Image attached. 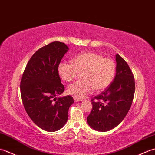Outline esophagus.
Instances as JSON below:
<instances>
[{"label":"esophagus","mask_w":155,"mask_h":155,"mask_svg":"<svg viewBox=\"0 0 155 155\" xmlns=\"http://www.w3.org/2000/svg\"><path fill=\"white\" fill-rule=\"evenodd\" d=\"M74 98V100L76 101V102H78V101H83V98H78L77 97H73Z\"/></svg>","instance_id":"esophagus-1"}]
</instances>
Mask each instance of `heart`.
Listing matches in <instances>:
<instances>
[{
  "label": "heart",
  "instance_id": "1",
  "mask_svg": "<svg viewBox=\"0 0 155 155\" xmlns=\"http://www.w3.org/2000/svg\"><path fill=\"white\" fill-rule=\"evenodd\" d=\"M71 63H59L57 72L62 81L71 82L78 72L82 81L69 85L68 93L79 97H84L94 89L101 92L110 86L116 74V64L113 58L103 57L97 52L86 51L77 54L72 58Z\"/></svg>",
  "mask_w": 155,
  "mask_h": 155
}]
</instances>
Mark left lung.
<instances>
[{"label": "left lung", "mask_w": 155, "mask_h": 155, "mask_svg": "<svg viewBox=\"0 0 155 155\" xmlns=\"http://www.w3.org/2000/svg\"><path fill=\"white\" fill-rule=\"evenodd\" d=\"M117 73L113 83L91 99L93 109L87 123L93 129L105 132L119 124L132 104L135 83L132 71L119 54L116 55Z\"/></svg>", "instance_id": "left-lung-1"}]
</instances>
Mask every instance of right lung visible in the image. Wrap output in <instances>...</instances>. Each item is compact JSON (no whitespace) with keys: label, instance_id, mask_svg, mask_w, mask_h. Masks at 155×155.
Listing matches in <instances>:
<instances>
[{"label":"right lung","instance_id":"right-lung-1","mask_svg":"<svg viewBox=\"0 0 155 155\" xmlns=\"http://www.w3.org/2000/svg\"><path fill=\"white\" fill-rule=\"evenodd\" d=\"M68 50L64 42L58 41L39 48L27 62L20 84L26 112L34 123L48 132L64 127L74 103L69 95L56 98L64 91L57 68Z\"/></svg>","mask_w":155,"mask_h":155}]
</instances>
